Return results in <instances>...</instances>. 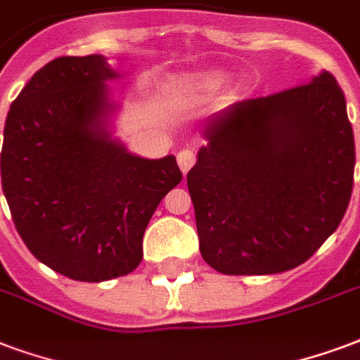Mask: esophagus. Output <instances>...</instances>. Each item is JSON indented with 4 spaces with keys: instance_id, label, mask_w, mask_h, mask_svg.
<instances>
[{
    "instance_id": "obj_1",
    "label": "esophagus",
    "mask_w": 360,
    "mask_h": 360,
    "mask_svg": "<svg viewBox=\"0 0 360 360\" xmlns=\"http://www.w3.org/2000/svg\"><path fill=\"white\" fill-rule=\"evenodd\" d=\"M193 165H195V153H193V151L182 150L178 153V167H180V170H182L184 174H186Z\"/></svg>"
}]
</instances>
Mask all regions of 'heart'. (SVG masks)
Wrapping results in <instances>:
<instances>
[{"label": "heart", "mask_w": 360, "mask_h": 360, "mask_svg": "<svg viewBox=\"0 0 360 360\" xmlns=\"http://www.w3.org/2000/svg\"><path fill=\"white\" fill-rule=\"evenodd\" d=\"M224 74L220 72H202V74H193L188 77H182L172 83V96L180 104L191 106L209 100L216 91H220L224 85Z\"/></svg>", "instance_id": "heart-1"}]
</instances>
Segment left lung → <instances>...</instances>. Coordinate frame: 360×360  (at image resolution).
<instances>
[{
	"mask_svg": "<svg viewBox=\"0 0 360 360\" xmlns=\"http://www.w3.org/2000/svg\"><path fill=\"white\" fill-rule=\"evenodd\" d=\"M188 172L202 260L271 275L309 260L344 218L355 139L334 75L235 102L202 127Z\"/></svg>",
	"mask_w": 360,
	"mask_h": 360,
	"instance_id": "1",
	"label": "left lung"
}]
</instances>
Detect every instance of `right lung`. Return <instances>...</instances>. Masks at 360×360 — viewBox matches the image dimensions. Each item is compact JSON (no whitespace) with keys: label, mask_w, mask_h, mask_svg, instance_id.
<instances>
[{"label":"right lung","mask_w":360,"mask_h":360,"mask_svg":"<svg viewBox=\"0 0 360 360\" xmlns=\"http://www.w3.org/2000/svg\"><path fill=\"white\" fill-rule=\"evenodd\" d=\"M115 77L102 55L55 58L5 121L1 188L16 231L37 260L85 283L139 267L151 216L182 180L174 155L139 158L112 139Z\"/></svg>","instance_id":"right-lung-1"}]
</instances>
